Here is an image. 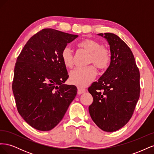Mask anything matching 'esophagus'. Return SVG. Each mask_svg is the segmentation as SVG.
<instances>
[{
  "mask_svg": "<svg viewBox=\"0 0 154 154\" xmlns=\"http://www.w3.org/2000/svg\"><path fill=\"white\" fill-rule=\"evenodd\" d=\"M85 92V88H83L80 87H78V94H82L83 92Z\"/></svg>",
  "mask_w": 154,
  "mask_h": 154,
  "instance_id": "obj_1",
  "label": "esophagus"
}]
</instances>
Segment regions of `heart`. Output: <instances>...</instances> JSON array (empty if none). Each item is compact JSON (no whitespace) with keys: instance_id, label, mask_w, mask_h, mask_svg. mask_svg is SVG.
<instances>
[{"instance_id":"1","label":"heart","mask_w":154,"mask_h":154,"mask_svg":"<svg viewBox=\"0 0 154 154\" xmlns=\"http://www.w3.org/2000/svg\"><path fill=\"white\" fill-rule=\"evenodd\" d=\"M78 47L89 53L88 63H94L99 69H105L109 66L110 62L109 51L99 42L91 38H85L78 44ZM61 57L65 66L72 67L74 65V55L71 49L64 48L62 51ZM96 70L92 66L86 67L77 68L70 72L69 80L72 83L84 87L92 82L96 76Z\"/></svg>"}]
</instances>
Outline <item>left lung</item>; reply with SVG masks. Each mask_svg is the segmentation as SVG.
I'll list each match as a JSON object with an SVG mask.
<instances>
[{"label":"left lung","instance_id":"1","mask_svg":"<svg viewBox=\"0 0 154 154\" xmlns=\"http://www.w3.org/2000/svg\"><path fill=\"white\" fill-rule=\"evenodd\" d=\"M110 45V63L88 91L93 97L88 106L95 124L105 132H115L131 118L139 98V69L132 51L118 36L100 33Z\"/></svg>","mask_w":154,"mask_h":154}]
</instances>
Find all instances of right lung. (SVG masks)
I'll use <instances>...</instances> for the list:
<instances>
[{
  "label": "right lung",
  "instance_id": "1",
  "mask_svg": "<svg viewBox=\"0 0 154 154\" xmlns=\"http://www.w3.org/2000/svg\"><path fill=\"white\" fill-rule=\"evenodd\" d=\"M78 36L44 29L27 42L17 58L12 84L17 108L36 130L54 128L76 96L75 85L64 84L69 75L61 54Z\"/></svg>",
  "mask_w": 154,
  "mask_h": 154
}]
</instances>
